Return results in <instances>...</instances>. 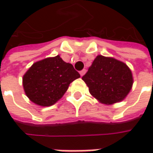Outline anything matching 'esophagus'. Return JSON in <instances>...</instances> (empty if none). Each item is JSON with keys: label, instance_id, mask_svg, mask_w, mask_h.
Wrapping results in <instances>:
<instances>
[{"label": "esophagus", "instance_id": "esophagus-1", "mask_svg": "<svg viewBox=\"0 0 153 153\" xmlns=\"http://www.w3.org/2000/svg\"><path fill=\"white\" fill-rule=\"evenodd\" d=\"M86 73V70H82V71H80V75H81V76H82L84 74Z\"/></svg>", "mask_w": 153, "mask_h": 153}]
</instances>
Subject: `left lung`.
Here are the masks:
<instances>
[{
  "instance_id": "obj_1",
  "label": "left lung",
  "mask_w": 153,
  "mask_h": 153,
  "mask_svg": "<svg viewBox=\"0 0 153 153\" xmlns=\"http://www.w3.org/2000/svg\"><path fill=\"white\" fill-rule=\"evenodd\" d=\"M82 79L92 96L105 105L123 100L134 83L132 71L125 63L103 55L95 58Z\"/></svg>"
}]
</instances>
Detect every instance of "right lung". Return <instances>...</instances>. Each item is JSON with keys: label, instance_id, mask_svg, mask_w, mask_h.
<instances>
[{"label": "right lung", "instance_id": "add662e5", "mask_svg": "<svg viewBox=\"0 0 153 153\" xmlns=\"http://www.w3.org/2000/svg\"><path fill=\"white\" fill-rule=\"evenodd\" d=\"M80 74L59 55L35 62L23 76L26 96L40 106H50L59 101Z\"/></svg>", "mask_w": 153, "mask_h": 153}]
</instances>
